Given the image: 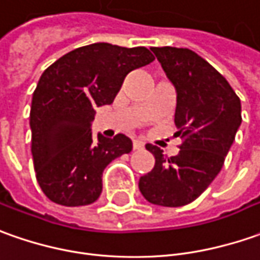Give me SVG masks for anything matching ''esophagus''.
Wrapping results in <instances>:
<instances>
[{"label":"esophagus","mask_w":260,"mask_h":260,"mask_svg":"<svg viewBox=\"0 0 260 260\" xmlns=\"http://www.w3.org/2000/svg\"><path fill=\"white\" fill-rule=\"evenodd\" d=\"M133 149L134 150H142V149H144V143L142 140H133Z\"/></svg>","instance_id":"34e87169"}]
</instances>
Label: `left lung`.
<instances>
[{"label":"left lung","mask_w":260,"mask_h":260,"mask_svg":"<svg viewBox=\"0 0 260 260\" xmlns=\"http://www.w3.org/2000/svg\"><path fill=\"white\" fill-rule=\"evenodd\" d=\"M176 90L175 124L183 144L167 157L154 144L146 149L154 167L139 189L153 205L179 207L199 198L215 180L242 123L239 97L226 78L189 48L151 47Z\"/></svg>","instance_id":"8db88e82"}]
</instances>
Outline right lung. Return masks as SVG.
Returning <instances> with one entry per match:
<instances>
[{
	"mask_svg": "<svg viewBox=\"0 0 260 260\" xmlns=\"http://www.w3.org/2000/svg\"><path fill=\"white\" fill-rule=\"evenodd\" d=\"M146 47L95 43L70 51L43 73L31 103V153L37 182L62 206H85L100 198L103 172L130 153L124 134L93 137L95 109L111 104L126 76L150 64Z\"/></svg>",
	"mask_w": 260,
	"mask_h": 260,
	"instance_id": "right-lung-1",
	"label": "right lung"
}]
</instances>
